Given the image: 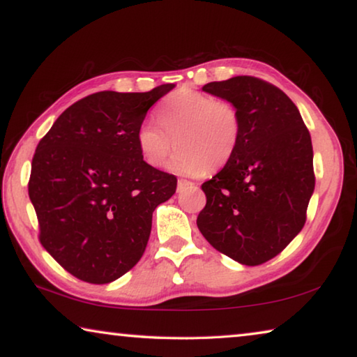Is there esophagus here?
Returning a JSON list of instances; mask_svg holds the SVG:
<instances>
[{
    "label": "esophagus",
    "mask_w": 357,
    "mask_h": 357,
    "mask_svg": "<svg viewBox=\"0 0 357 357\" xmlns=\"http://www.w3.org/2000/svg\"><path fill=\"white\" fill-rule=\"evenodd\" d=\"M197 189L195 184L190 183V181H185V179H179L178 181V192H185V190H193Z\"/></svg>",
    "instance_id": "1"
}]
</instances>
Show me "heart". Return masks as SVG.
I'll list each match as a JSON object with an SVG mask.
<instances>
[{
	"mask_svg": "<svg viewBox=\"0 0 357 357\" xmlns=\"http://www.w3.org/2000/svg\"><path fill=\"white\" fill-rule=\"evenodd\" d=\"M159 124L143 123L137 132L138 149L151 167H164L173 148L179 151L170 170L198 178L231 159L241 137L236 107L192 88H181L162 102Z\"/></svg>",
	"mask_w": 357,
	"mask_h": 357,
	"instance_id": "heart-1",
	"label": "heart"
}]
</instances>
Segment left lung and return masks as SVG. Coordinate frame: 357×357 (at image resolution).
Instances as JSON below:
<instances>
[{"label": "left lung", "instance_id": "1", "mask_svg": "<svg viewBox=\"0 0 357 357\" xmlns=\"http://www.w3.org/2000/svg\"><path fill=\"white\" fill-rule=\"evenodd\" d=\"M203 91L236 107L241 137L228 164L202 185L206 206L198 229L234 261L266 263L305 223L315 189L310 134L293 100L259 78L211 82Z\"/></svg>", "mask_w": 357, "mask_h": 357}]
</instances>
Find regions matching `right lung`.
<instances>
[{
	"label": "right lung",
	"mask_w": 357,
	"mask_h": 357,
	"mask_svg": "<svg viewBox=\"0 0 357 357\" xmlns=\"http://www.w3.org/2000/svg\"><path fill=\"white\" fill-rule=\"evenodd\" d=\"M173 88L88 96L36 148L28 193L40 244L77 279L102 285L134 268L154 209L176 192V176L146 164L137 143L148 110Z\"/></svg>",
	"instance_id": "1"
}]
</instances>
